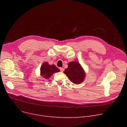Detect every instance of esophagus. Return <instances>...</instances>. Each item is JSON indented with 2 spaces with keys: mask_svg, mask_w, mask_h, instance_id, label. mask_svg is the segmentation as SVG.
Returning a JSON list of instances; mask_svg holds the SVG:
<instances>
[{
  "mask_svg": "<svg viewBox=\"0 0 127 127\" xmlns=\"http://www.w3.org/2000/svg\"><path fill=\"white\" fill-rule=\"evenodd\" d=\"M60 71H61L63 72V71L64 70V69L63 68H62V67H61V68H60Z\"/></svg>",
  "mask_w": 127,
  "mask_h": 127,
  "instance_id": "1",
  "label": "esophagus"
}]
</instances>
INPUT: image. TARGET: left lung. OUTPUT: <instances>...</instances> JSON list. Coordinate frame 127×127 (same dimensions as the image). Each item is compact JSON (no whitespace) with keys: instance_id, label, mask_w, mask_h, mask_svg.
<instances>
[{"instance_id":"8db88e82","label":"left lung","mask_w":127,"mask_h":127,"mask_svg":"<svg viewBox=\"0 0 127 127\" xmlns=\"http://www.w3.org/2000/svg\"><path fill=\"white\" fill-rule=\"evenodd\" d=\"M70 80L75 84L81 83L85 78L84 72L78 62L72 61L68 64V68L64 71Z\"/></svg>"}]
</instances>
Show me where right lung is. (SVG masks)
Instances as JSON below:
<instances>
[{"label":"right lung","instance_id":"obj_1","mask_svg":"<svg viewBox=\"0 0 127 127\" xmlns=\"http://www.w3.org/2000/svg\"><path fill=\"white\" fill-rule=\"evenodd\" d=\"M40 69L41 76L46 79L49 78L54 73L60 71V69L55 65H49L47 62L43 63Z\"/></svg>","mask_w":127,"mask_h":127}]
</instances>
